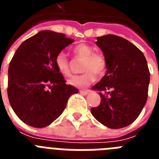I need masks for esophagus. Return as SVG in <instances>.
<instances>
[{
  "label": "esophagus",
  "mask_w": 159,
  "mask_h": 159,
  "mask_svg": "<svg viewBox=\"0 0 159 159\" xmlns=\"http://www.w3.org/2000/svg\"><path fill=\"white\" fill-rule=\"evenodd\" d=\"M80 93L81 95H87L89 93V91H88V90H80Z\"/></svg>",
  "instance_id": "1"
}]
</instances>
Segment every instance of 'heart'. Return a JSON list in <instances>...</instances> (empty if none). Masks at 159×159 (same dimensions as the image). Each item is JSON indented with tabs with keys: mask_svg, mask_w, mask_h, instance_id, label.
<instances>
[{
	"mask_svg": "<svg viewBox=\"0 0 159 159\" xmlns=\"http://www.w3.org/2000/svg\"><path fill=\"white\" fill-rule=\"evenodd\" d=\"M73 52L79 58L85 60L80 75H75L68 80L69 84L75 88H84L96 80L95 73L99 75H103L107 69V62L104 57L99 53L94 52L91 46L86 43H79L73 48ZM55 63L59 71L64 75L71 74V64L65 53L57 54Z\"/></svg>",
	"mask_w": 159,
	"mask_h": 159,
	"instance_id": "obj_1",
	"label": "heart"
}]
</instances>
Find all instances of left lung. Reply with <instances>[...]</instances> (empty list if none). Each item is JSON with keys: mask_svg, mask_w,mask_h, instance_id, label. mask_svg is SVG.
<instances>
[{"mask_svg": "<svg viewBox=\"0 0 159 159\" xmlns=\"http://www.w3.org/2000/svg\"><path fill=\"white\" fill-rule=\"evenodd\" d=\"M97 46L107 62V73L92 89L98 91L100 104L91 109L96 120L111 129L131 124L145 106L150 71L143 53L127 40L108 34L97 37ZM108 90L109 95L104 96Z\"/></svg>", "mask_w": 159, "mask_h": 159, "instance_id": "8db88e82", "label": "left lung"}]
</instances>
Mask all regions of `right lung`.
<instances>
[{"label":"right lung","instance_id":"right-lung-1","mask_svg":"<svg viewBox=\"0 0 159 159\" xmlns=\"http://www.w3.org/2000/svg\"><path fill=\"white\" fill-rule=\"evenodd\" d=\"M74 42L63 33L45 30L20 45L8 67V97L22 122L41 128L63 113L78 89L66 84L57 68V54Z\"/></svg>","mask_w":159,"mask_h":159}]
</instances>
